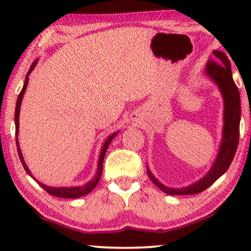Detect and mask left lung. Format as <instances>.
Here are the masks:
<instances>
[{"label":"left lung","mask_w":251,"mask_h":251,"mask_svg":"<svg viewBox=\"0 0 251 251\" xmlns=\"http://www.w3.org/2000/svg\"><path fill=\"white\" fill-rule=\"evenodd\" d=\"M212 54L217 58V61L209 59L205 67V74L212 78L218 84L224 98V130H223V139L219 149L217 159L212 164L209 173L191 186L184 188H170L161 184L147 168V174L151 180L163 191L170 195H188L198 194L203 192L211 184H214L223 174L226 173L235 155L239 144L240 136V118H241V104H240V92L232 77L231 63L228 58L222 51L215 50Z\"/></svg>","instance_id":"1"}]
</instances>
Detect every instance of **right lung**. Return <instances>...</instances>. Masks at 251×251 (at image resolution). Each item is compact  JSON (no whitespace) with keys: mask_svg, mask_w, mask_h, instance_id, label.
Instances as JSON below:
<instances>
[{"mask_svg":"<svg viewBox=\"0 0 251 251\" xmlns=\"http://www.w3.org/2000/svg\"><path fill=\"white\" fill-rule=\"evenodd\" d=\"M37 63V60L34 61L32 64V66H30L28 73L26 75V78H25V83H24V87L22 89V91H20V94L18 96V99H17V104H16V112H15V123H16V136H18V129H19V112H20V104H22V99L24 97V94H25L26 91V88H27V84H28V75L30 74V72L33 71V68L35 67V65ZM116 135L115 133H113L108 137V139L106 140L104 146H102L101 149V152H100V155H99V161H98V168H97V173H96V176L94 177V179L91 181H89L88 184L83 185V186H77V187H50V186H47V185H44L42 183H40L39 180H36L35 178L32 176V174H30V171L28 170V168H27L25 161H24V157H23V154H22V151L19 149V143H18V137H16V144H17V150H18V155H19V159L22 161L23 166H24V169L26 170V173L29 175L30 177H33V179H35V181L37 184L40 185L41 187L44 188L48 193L53 195V197H58V198H65V199H77V198H81L83 197V195H87L88 193H90V192L94 190L96 185L98 184L99 179H100L101 177V174H102V162H104V157H105V154H106V151H107V147L109 145V143H111V140L114 138Z\"/></svg>","mask_w":251,"mask_h":251,"instance_id":"1","label":"right lung"}]
</instances>
